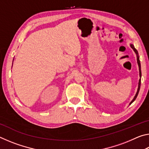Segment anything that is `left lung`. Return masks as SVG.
I'll list each match as a JSON object with an SVG mask.
<instances>
[{
	"label": "left lung",
	"mask_w": 149,
	"mask_h": 149,
	"mask_svg": "<svg viewBox=\"0 0 149 149\" xmlns=\"http://www.w3.org/2000/svg\"><path fill=\"white\" fill-rule=\"evenodd\" d=\"M130 47H132V49H133V51L135 52V53L136 54V56H137V64H138V66H139V77H140V79L139 80V84H138V88H137V93H136V94L135 95L134 98H133V100L132 101L130 102V105L132 104V102H133L135 101V100L136 99V98H137V95L139 94V90H140V87H141V63H140V60H139V54H138V52L137 50H136V49L134 47V45L133 44H130Z\"/></svg>",
	"instance_id": "1"
}]
</instances>
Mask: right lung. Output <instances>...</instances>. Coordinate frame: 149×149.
Instances as JSON below:
<instances>
[{
	"mask_svg": "<svg viewBox=\"0 0 149 149\" xmlns=\"http://www.w3.org/2000/svg\"><path fill=\"white\" fill-rule=\"evenodd\" d=\"M13 61H14V60H13Z\"/></svg>",
	"mask_w": 149,
	"mask_h": 149,
	"instance_id": "add662e5",
	"label": "right lung"
}]
</instances>
